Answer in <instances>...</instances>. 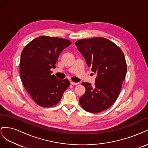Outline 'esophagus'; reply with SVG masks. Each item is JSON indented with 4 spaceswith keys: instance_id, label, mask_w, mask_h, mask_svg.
I'll return each instance as SVG.
<instances>
[{
    "instance_id": "obj_1",
    "label": "esophagus",
    "mask_w": 148,
    "mask_h": 148,
    "mask_svg": "<svg viewBox=\"0 0 148 148\" xmlns=\"http://www.w3.org/2000/svg\"><path fill=\"white\" fill-rule=\"evenodd\" d=\"M70 84L73 85V86H76V85H77L78 84V83H75V82H71Z\"/></svg>"
}]
</instances>
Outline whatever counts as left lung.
I'll return each instance as SVG.
<instances>
[{
  "instance_id": "1",
  "label": "left lung",
  "mask_w": 148,
  "mask_h": 148,
  "mask_svg": "<svg viewBox=\"0 0 148 148\" xmlns=\"http://www.w3.org/2000/svg\"><path fill=\"white\" fill-rule=\"evenodd\" d=\"M75 44L97 75L94 86L82 83L86 92L79 98L80 105L89 112H101L109 108L119 95L127 70L124 53L104 38L80 39Z\"/></svg>"
}]
</instances>
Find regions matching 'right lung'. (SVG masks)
<instances>
[{
  "label": "right lung",
  "instance_id": "obj_1",
  "mask_svg": "<svg viewBox=\"0 0 148 148\" xmlns=\"http://www.w3.org/2000/svg\"><path fill=\"white\" fill-rule=\"evenodd\" d=\"M71 44L68 39L42 36L31 41L21 52L20 73L22 83L38 105L58 104L70 86L68 79L51 75L60 53Z\"/></svg>",
  "mask_w": 148,
  "mask_h": 148
}]
</instances>
